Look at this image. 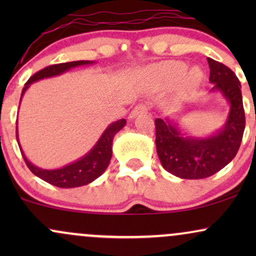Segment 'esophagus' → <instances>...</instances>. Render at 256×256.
<instances>
[{
  "label": "esophagus",
  "instance_id": "esophagus-1",
  "mask_svg": "<svg viewBox=\"0 0 256 256\" xmlns=\"http://www.w3.org/2000/svg\"><path fill=\"white\" fill-rule=\"evenodd\" d=\"M148 110H149V108H148V106H146V104H138L134 108V110L131 112L130 116H128V118L134 119L137 116H140V114L148 113Z\"/></svg>",
  "mask_w": 256,
  "mask_h": 256
}]
</instances>
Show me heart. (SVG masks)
<instances>
[{"label": "heart", "mask_w": 256, "mask_h": 256, "mask_svg": "<svg viewBox=\"0 0 256 256\" xmlns=\"http://www.w3.org/2000/svg\"><path fill=\"white\" fill-rule=\"evenodd\" d=\"M186 64L180 62V61H168V62H164L158 64V66L152 67L150 70V74L152 78L156 79L158 82L162 84H174L183 78L184 74V82L189 85L198 84L202 78V71L198 67H192L189 70L186 74Z\"/></svg>", "instance_id": "heart-1"}]
</instances>
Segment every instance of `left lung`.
I'll use <instances>...</instances> for the list:
<instances>
[{
	"label": "left lung",
	"instance_id": "1",
	"mask_svg": "<svg viewBox=\"0 0 256 256\" xmlns=\"http://www.w3.org/2000/svg\"><path fill=\"white\" fill-rule=\"evenodd\" d=\"M207 61L213 84L210 92L219 91L230 104L224 126L208 137H192L171 118L155 119V144L161 165L183 179L207 178L224 168L236 156L246 128L238 78L225 64L210 58Z\"/></svg>",
	"mask_w": 256,
	"mask_h": 256
}]
</instances>
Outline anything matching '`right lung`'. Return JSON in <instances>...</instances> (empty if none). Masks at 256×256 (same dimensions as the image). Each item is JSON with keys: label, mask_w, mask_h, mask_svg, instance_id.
<instances>
[{"label": "right lung", "mask_w": 256, "mask_h": 256, "mask_svg": "<svg viewBox=\"0 0 256 256\" xmlns=\"http://www.w3.org/2000/svg\"><path fill=\"white\" fill-rule=\"evenodd\" d=\"M94 61H72V62H64V64H52V66L46 67V68L40 70L37 73H34L32 77L26 82L24 89L22 91V98H20V102H22V96L26 92V90L30 88V85L34 82L40 80L44 78H52L55 76H60L62 73L70 71L71 68L78 66H84V64H91ZM20 106V104H19ZM126 125L125 119L116 120V122H112L108 125V128L104 131L101 137L96 142V144L78 160L73 161V162L68 164V165L61 167V168L56 170H44L40 167H37L36 165L30 162L26 158V155L22 152V146L19 143V134H18V126H16V140L19 144L20 152H22V158H24L26 165H28L30 171L37 176L38 178L43 179L46 183L54 185L58 188H64V189H70V188H77L83 186L95 180L98 178L106 171L112 158V144H113V138L118 132L122 130Z\"/></svg>", "instance_id": "right-lung-1"}]
</instances>
